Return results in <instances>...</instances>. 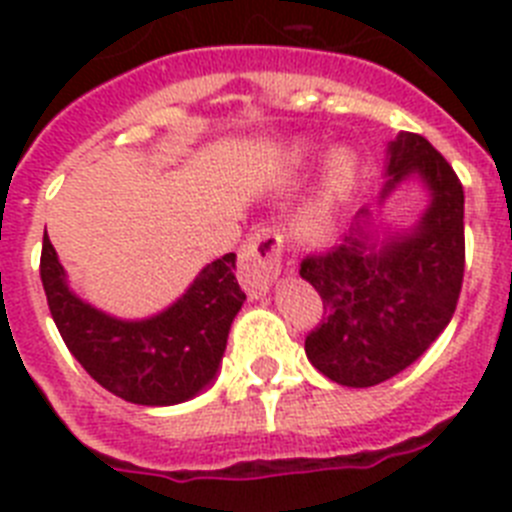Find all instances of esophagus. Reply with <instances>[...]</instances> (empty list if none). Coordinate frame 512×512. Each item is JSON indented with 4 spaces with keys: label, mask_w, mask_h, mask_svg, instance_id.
<instances>
[{
    "label": "esophagus",
    "mask_w": 512,
    "mask_h": 512,
    "mask_svg": "<svg viewBox=\"0 0 512 512\" xmlns=\"http://www.w3.org/2000/svg\"><path fill=\"white\" fill-rule=\"evenodd\" d=\"M283 239L270 227H257L239 250V283L252 298L267 293L280 273Z\"/></svg>",
    "instance_id": "obj_1"
}]
</instances>
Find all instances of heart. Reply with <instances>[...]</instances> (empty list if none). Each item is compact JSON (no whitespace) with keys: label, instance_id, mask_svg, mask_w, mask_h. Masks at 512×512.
<instances>
[{"label":"heart","instance_id":"b5f03b06","mask_svg":"<svg viewBox=\"0 0 512 512\" xmlns=\"http://www.w3.org/2000/svg\"><path fill=\"white\" fill-rule=\"evenodd\" d=\"M298 153H311V147H301ZM357 178V158L347 147H336L334 153L326 158L324 176H321V186L316 199L298 214L296 219V237L306 245H316L329 237L331 227H334L336 211L342 209L347 201L349 191Z\"/></svg>","mask_w":512,"mask_h":512}]
</instances>
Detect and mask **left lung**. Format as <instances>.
Listing matches in <instances>:
<instances>
[{"mask_svg":"<svg viewBox=\"0 0 512 512\" xmlns=\"http://www.w3.org/2000/svg\"><path fill=\"white\" fill-rule=\"evenodd\" d=\"M416 178L428 191L418 222L385 232L359 209L344 242L301 262V278L324 301L326 319L306 336V357L329 380L372 388L411 367L449 326L464 278V191L426 137L388 142L377 204Z\"/></svg>","mask_w":512,"mask_h":512,"instance_id":"left-lung-1","label":"left lung"}]
</instances>
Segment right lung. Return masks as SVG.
Here are the masks:
<instances>
[{
  "label": "right lung",
  "mask_w": 512,
  "mask_h": 512,
  "mask_svg": "<svg viewBox=\"0 0 512 512\" xmlns=\"http://www.w3.org/2000/svg\"><path fill=\"white\" fill-rule=\"evenodd\" d=\"M234 267L237 255L229 252L155 316L117 319L73 293L48 234L40 255L45 296L66 347L101 388L137 405L186 403L214 382L247 298Z\"/></svg>",
  "instance_id": "obj_1"
}]
</instances>
